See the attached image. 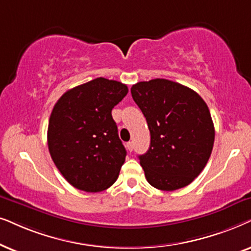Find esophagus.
I'll return each mask as SVG.
<instances>
[{
	"mask_svg": "<svg viewBox=\"0 0 251 251\" xmlns=\"http://www.w3.org/2000/svg\"><path fill=\"white\" fill-rule=\"evenodd\" d=\"M126 148H127L128 151H133V148H134V145H133L132 141L126 143Z\"/></svg>",
	"mask_w": 251,
	"mask_h": 251,
	"instance_id": "esophagus-1",
	"label": "esophagus"
}]
</instances>
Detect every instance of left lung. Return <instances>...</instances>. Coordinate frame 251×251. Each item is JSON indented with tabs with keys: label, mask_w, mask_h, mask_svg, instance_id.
Returning <instances> with one entry per match:
<instances>
[{
	"label": "left lung",
	"mask_w": 251,
	"mask_h": 251,
	"mask_svg": "<svg viewBox=\"0 0 251 251\" xmlns=\"http://www.w3.org/2000/svg\"><path fill=\"white\" fill-rule=\"evenodd\" d=\"M131 93L150 131L148 151L139 156L147 181L166 192L188 186L204 169L215 141L206 103L166 79L138 82Z\"/></svg>",
	"instance_id": "left-lung-1"
}]
</instances>
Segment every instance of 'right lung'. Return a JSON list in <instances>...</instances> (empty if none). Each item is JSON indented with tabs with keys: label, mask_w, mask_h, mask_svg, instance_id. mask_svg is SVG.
<instances>
[{
	"label": "right lung",
	"mask_w": 251,
	"mask_h": 251,
	"mask_svg": "<svg viewBox=\"0 0 251 251\" xmlns=\"http://www.w3.org/2000/svg\"><path fill=\"white\" fill-rule=\"evenodd\" d=\"M127 93L126 85L101 76L70 89L53 106L47 136L49 152L75 188L102 192L118 178L126 150L111 111Z\"/></svg>",
	"instance_id": "add662e5"
}]
</instances>
